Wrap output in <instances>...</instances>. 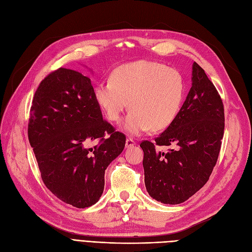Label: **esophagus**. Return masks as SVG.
<instances>
[{"mask_svg":"<svg viewBox=\"0 0 252 252\" xmlns=\"http://www.w3.org/2000/svg\"><path fill=\"white\" fill-rule=\"evenodd\" d=\"M134 144H135V141H134L132 138H127V139H126V147H127V148L133 146Z\"/></svg>","mask_w":252,"mask_h":252,"instance_id":"esophagus-1","label":"esophagus"}]
</instances>
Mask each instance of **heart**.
<instances>
[{
	"mask_svg": "<svg viewBox=\"0 0 252 252\" xmlns=\"http://www.w3.org/2000/svg\"><path fill=\"white\" fill-rule=\"evenodd\" d=\"M186 85L181 74L154 61L140 60L115 69L110 80L94 90L97 105L111 122H119L128 108L123 127L130 134L171 125L182 105Z\"/></svg>",
	"mask_w": 252,
	"mask_h": 252,
	"instance_id": "heart-1",
	"label": "heart"
}]
</instances>
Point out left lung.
<instances>
[{"label":"left lung","mask_w":252,"mask_h":252,"mask_svg":"<svg viewBox=\"0 0 252 252\" xmlns=\"http://www.w3.org/2000/svg\"><path fill=\"white\" fill-rule=\"evenodd\" d=\"M225 129L220 95L200 65L193 63L192 87L178 115L155 142L142 141L145 187L166 205L188 200L206 185L219 158ZM174 146L167 153L155 145Z\"/></svg>","instance_id":"obj_1"}]
</instances>
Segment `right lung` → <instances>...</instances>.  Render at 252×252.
<instances>
[{"instance_id":"obj_1","label":"right lung","mask_w":252,"mask_h":252,"mask_svg":"<svg viewBox=\"0 0 252 252\" xmlns=\"http://www.w3.org/2000/svg\"><path fill=\"white\" fill-rule=\"evenodd\" d=\"M27 132L45 187L79 209L98 201L106 168L126 142L125 134L103 119L90 78L64 67L40 83Z\"/></svg>"}]
</instances>
